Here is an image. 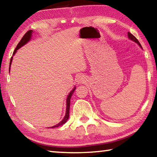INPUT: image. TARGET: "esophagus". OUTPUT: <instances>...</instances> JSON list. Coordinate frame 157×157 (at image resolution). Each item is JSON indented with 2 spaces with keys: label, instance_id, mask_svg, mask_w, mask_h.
<instances>
[{
  "label": "esophagus",
  "instance_id": "34e87169",
  "mask_svg": "<svg viewBox=\"0 0 157 157\" xmlns=\"http://www.w3.org/2000/svg\"><path fill=\"white\" fill-rule=\"evenodd\" d=\"M76 81L78 82V84H82V83H84L86 82V78L83 75H79L78 78L76 79Z\"/></svg>",
  "mask_w": 157,
  "mask_h": 157
}]
</instances>
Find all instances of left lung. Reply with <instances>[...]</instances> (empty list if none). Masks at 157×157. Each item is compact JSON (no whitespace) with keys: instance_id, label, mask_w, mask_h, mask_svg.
Wrapping results in <instances>:
<instances>
[{"instance_id":"1","label":"left lung","mask_w":157,"mask_h":157,"mask_svg":"<svg viewBox=\"0 0 157 157\" xmlns=\"http://www.w3.org/2000/svg\"><path fill=\"white\" fill-rule=\"evenodd\" d=\"M127 35H128V38L130 39V40L132 41H134V42H135V43L139 45V46L140 47V48L143 49L141 45H140V44L139 43V41H138V39H137L136 38V37H135L134 35H133L132 34H131V33H129V32H128V33H127Z\"/></svg>"}]
</instances>
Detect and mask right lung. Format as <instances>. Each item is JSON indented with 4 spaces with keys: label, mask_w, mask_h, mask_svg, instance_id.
Segmentation results:
<instances>
[{
    "label": "right lung",
    "mask_w": 157,
    "mask_h": 157,
    "mask_svg": "<svg viewBox=\"0 0 157 157\" xmlns=\"http://www.w3.org/2000/svg\"><path fill=\"white\" fill-rule=\"evenodd\" d=\"M34 33L33 30H29L28 31L27 33L25 34V35L23 36V38L21 39V40L20 41L19 43L18 44L17 48H16L14 52H13V55H12V57H11V59H10V67H9V71L10 72V68H11V64H12V59H13V56L16 54V52H17V50L21 48V47H23V46H25V45L28 43L29 41L31 40L32 39V36H33V34ZM76 89V87L75 86L74 88L71 90V91L69 93L67 98H66V113H65V116L63 117V118L62 119V121H60L59 123L57 124L56 125H54L52 127H50V128H55V127H59L61 125H62V124H64L65 123H66V121H68V119L69 118V110H70V102H71V98L73 94L75 91V90Z\"/></svg>",
    "instance_id": "add662e5"
}]
</instances>
